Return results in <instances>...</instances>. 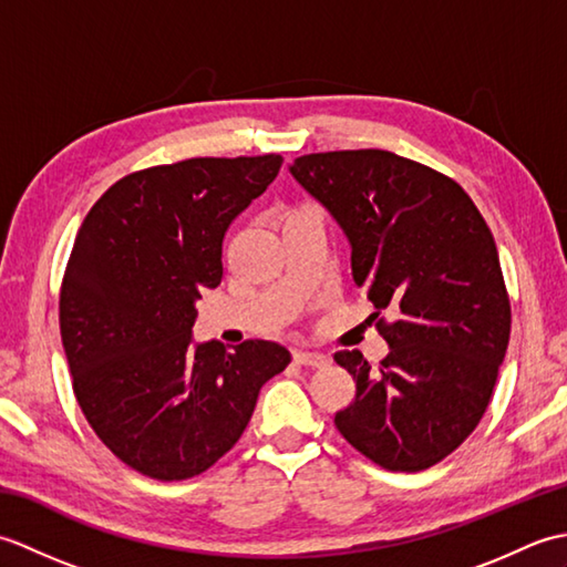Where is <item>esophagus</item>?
Returning a JSON list of instances; mask_svg holds the SVG:
<instances>
[{"label": "esophagus", "instance_id": "obj_1", "mask_svg": "<svg viewBox=\"0 0 567 567\" xmlns=\"http://www.w3.org/2000/svg\"><path fill=\"white\" fill-rule=\"evenodd\" d=\"M295 360L299 365H311V368H327L329 358L323 353H311V351H295Z\"/></svg>", "mask_w": 567, "mask_h": 567}]
</instances>
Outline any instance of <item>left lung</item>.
Here are the masks:
<instances>
[{
    "mask_svg": "<svg viewBox=\"0 0 567 567\" xmlns=\"http://www.w3.org/2000/svg\"><path fill=\"white\" fill-rule=\"evenodd\" d=\"M290 173L343 228L375 319L396 317L375 323L390 346L378 372L358 351L333 355L355 380L336 429L394 473L441 463L483 419L509 346L489 226L455 179L390 151L309 153Z\"/></svg>",
    "mask_w": 567,
    "mask_h": 567,
    "instance_id": "1",
    "label": "left lung"
}]
</instances>
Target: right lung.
<instances>
[{
    "instance_id": "1",
    "label": "right lung",
    "mask_w": 567,
    "mask_h": 567,
    "mask_svg": "<svg viewBox=\"0 0 567 567\" xmlns=\"http://www.w3.org/2000/svg\"><path fill=\"white\" fill-rule=\"evenodd\" d=\"M282 155L189 158L118 179L84 216L60 287V336L84 419L118 461L163 483L234 449L265 382L290 365L272 341L192 346L197 299L221 282L228 226Z\"/></svg>"
}]
</instances>
